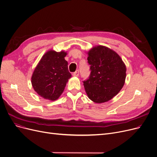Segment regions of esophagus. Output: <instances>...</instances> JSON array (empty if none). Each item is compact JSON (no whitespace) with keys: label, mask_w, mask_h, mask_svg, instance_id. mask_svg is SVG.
<instances>
[{"label":"esophagus","mask_w":157,"mask_h":157,"mask_svg":"<svg viewBox=\"0 0 157 157\" xmlns=\"http://www.w3.org/2000/svg\"><path fill=\"white\" fill-rule=\"evenodd\" d=\"M79 70H77L76 71L73 72L72 75H73L74 76H79Z\"/></svg>","instance_id":"1"}]
</instances>
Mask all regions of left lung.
Listing matches in <instances>:
<instances>
[{
  "instance_id": "left-lung-1",
  "label": "left lung",
  "mask_w": 157,
  "mask_h": 157,
  "mask_svg": "<svg viewBox=\"0 0 157 157\" xmlns=\"http://www.w3.org/2000/svg\"><path fill=\"white\" fill-rule=\"evenodd\" d=\"M87 60L90 74L83 82L88 98L96 103L111 100L124 85L125 65L116 52L102 46L90 50Z\"/></svg>"
}]
</instances>
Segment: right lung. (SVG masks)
Returning a JSON list of instances; mask_svg holds the SVG:
<instances>
[{
	"instance_id": "obj_1",
	"label": "right lung",
	"mask_w": 157,
	"mask_h": 157,
	"mask_svg": "<svg viewBox=\"0 0 157 157\" xmlns=\"http://www.w3.org/2000/svg\"><path fill=\"white\" fill-rule=\"evenodd\" d=\"M64 52L48 51L40 59L32 76V85L42 97L50 101L59 98L72 75Z\"/></svg>"
}]
</instances>
